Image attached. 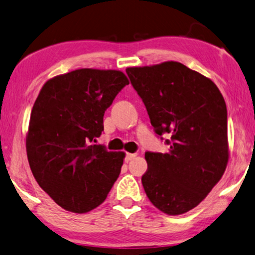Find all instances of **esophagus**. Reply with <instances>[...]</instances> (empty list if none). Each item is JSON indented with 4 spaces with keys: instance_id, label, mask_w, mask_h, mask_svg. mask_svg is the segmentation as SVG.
<instances>
[{
    "instance_id": "1",
    "label": "esophagus",
    "mask_w": 255,
    "mask_h": 255,
    "mask_svg": "<svg viewBox=\"0 0 255 255\" xmlns=\"http://www.w3.org/2000/svg\"><path fill=\"white\" fill-rule=\"evenodd\" d=\"M134 157H136V154H131V152H127V154H126L125 161H126V162H129V161H131V159H133Z\"/></svg>"
}]
</instances>
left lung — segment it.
Instances as JSON below:
<instances>
[{"label": "left lung", "instance_id": "8db88e82", "mask_svg": "<svg viewBox=\"0 0 255 255\" xmlns=\"http://www.w3.org/2000/svg\"><path fill=\"white\" fill-rule=\"evenodd\" d=\"M168 152H145L142 185L159 211L178 216L205 199L230 157L227 111L217 85L178 62L126 69Z\"/></svg>", "mask_w": 255, "mask_h": 255}]
</instances>
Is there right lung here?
I'll use <instances>...</instances> for the list:
<instances>
[{"label": "right lung", "mask_w": 255, "mask_h": 255, "mask_svg": "<svg viewBox=\"0 0 255 255\" xmlns=\"http://www.w3.org/2000/svg\"><path fill=\"white\" fill-rule=\"evenodd\" d=\"M129 84L118 70L79 69L51 78L33 105L25 145L40 188L60 208L85 213L103 203L120 175L124 151L93 144L105 111Z\"/></svg>", "instance_id": "obj_1"}]
</instances>
